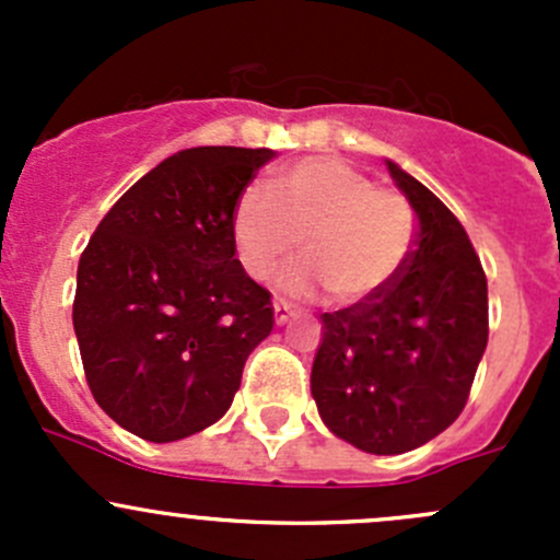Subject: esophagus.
Listing matches in <instances>:
<instances>
[{
    "label": "esophagus",
    "instance_id": "esophagus-1",
    "mask_svg": "<svg viewBox=\"0 0 560 560\" xmlns=\"http://www.w3.org/2000/svg\"><path fill=\"white\" fill-rule=\"evenodd\" d=\"M273 316H276V325H284V322L292 316L290 306H287L284 301H273Z\"/></svg>",
    "mask_w": 560,
    "mask_h": 560
}]
</instances>
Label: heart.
<instances>
[{"label":"heart","instance_id":"1","mask_svg":"<svg viewBox=\"0 0 560 560\" xmlns=\"http://www.w3.org/2000/svg\"><path fill=\"white\" fill-rule=\"evenodd\" d=\"M241 262L268 279L303 248L308 262L284 287L314 298L322 290L343 308L385 295L406 268L415 244V211L400 191L376 189L365 173L341 160H303L276 189L246 186L233 208Z\"/></svg>","mask_w":560,"mask_h":560}]
</instances>
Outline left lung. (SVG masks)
Wrapping results in <instances>:
<instances>
[{
	"label": "left lung",
	"mask_w": 560,
	"mask_h": 560,
	"mask_svg": "<svg viewBox=\"0 0 560 560\" xmlns=\"http://www.w3.org/2000/svg\"><path fill=\"white\" fill-rule=\"evenodd\" d=\"M387 171L417 213L415 248L385 295L319 316L312 369L322 422L371 455L447 431L488 347V279L466 230L415 175Z\"/></svg>",
	"instance_id": "left-lung-1"
}]
</instances>
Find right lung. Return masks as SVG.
I'll return each instance as SVG.
<instances>
[{
  "label": "right lung",
  "mask_w": 560,
  "mask_h": 560,
  "mask_svg": "<svg viewBox=\"0 0 560 560\" xmlns=\"http://www.w3.org/2000/svg\"><path fill=\"white\" fill-rule=\"evenodd\" d=\"M276 151L197 145L129 186L78 262L75 325L94 400L145 442L206 431L273 330L235 257L233 208Z\"/></svg>",
  "instance_id": "add662e5"
}]
</instances>
